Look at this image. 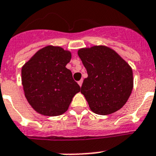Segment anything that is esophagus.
<instances>
[{
  "label": "esophagus",
  "instance_id": "obj_1",
  "mask_svg": "<svg viewBox=\"0 0 156 156\" xmlns=\"http://www.w3.org/2000/svg\"><path fill=\"white\" fill-rule=\"evenodd\" d=\"M82 82H83V81H82V80H80V81H78V85H79V86H82Z\"/></svg>",
  "mask_w": 156,
  "mask_h": 156
}]
</instances>
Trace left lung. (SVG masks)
Here are the masks:
<instances>
[{
  "instance_id": "8db88e82",
  "label": "left lung",
  "mask_w": 156,
  "mask_h": 156,
  "mask_svg": "<svg viewBox=\"0 0 156 156\" xmlns=\"http://www.w3.org/2000/svg\"><path fill=\"white\" fill-rule=\"evenodd\" d=\"M78 55L88 74L81 93L91 111L108 115L122 108L133 88V70L129 63L104 45L81 48Z\"/></svg>"
}]
</instances>
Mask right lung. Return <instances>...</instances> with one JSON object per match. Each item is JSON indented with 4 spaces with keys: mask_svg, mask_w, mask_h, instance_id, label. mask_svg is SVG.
Listing matches in <instances>:
<instances>
[{
    "mask_svg": "<svg viewBox=\"0 0 156 156\" xmlns=\"http://www.w3.org/2000/svg\"><path fill=\"white\" fill-rule=\"evenodd\" d=\"M71 52L58 46L39 50L21 69V81L27 101L44 116H59L68 109L80 86L66 67Z\"/></svg>",
    "mask_w": 156,
    "mask_h": 156,
    "instance_id": "1",
    "label": "right lung"
}]
</instances>
